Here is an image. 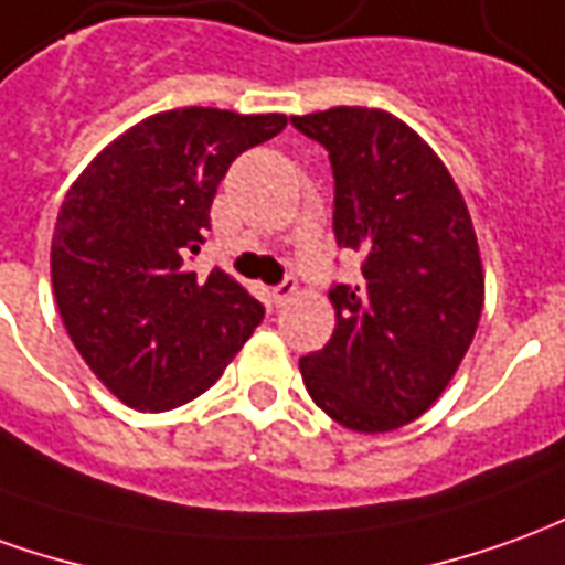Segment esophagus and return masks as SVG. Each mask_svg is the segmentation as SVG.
<instances>
[{"instance_id":"obj_1","label":"esophagus","mask_w":565,"mask_h":565,"mask_svg":"<svg viewBox=\"0 0 565 565\" xmlns=\"http://www.w3.org/2000/svg\"><path fill=\"white\" fill-rule=\"evenodd\" d=\"M294 296H296V281H294V278H287V281H281L278 287H275V290H271V302H275V306L281 309V306H287V302H290Z\"/></svg>"}]
</instances>
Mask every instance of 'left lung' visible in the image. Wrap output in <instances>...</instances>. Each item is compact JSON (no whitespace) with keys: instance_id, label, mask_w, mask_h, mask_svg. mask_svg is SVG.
Instances as JSON below:
<instances>
[{"instance_id":"left-lung-1","label":"left lung","mask_w":565,"mask_h":565,"mask_svg":"<svg viewBox=\"0 0 565 565\" xmlns=\"http://www.w3.org/2000/svg\"><path fill=\"white\" fill-rule=\"evenodd\" d=\"M290 121L330 152L337 242L364 254L361 281L330 290L337 330L299 373L351 431L404 428L456 376L483 311L468 204L431 146L385 109L333 106Z\"/></svg>"}]
</instances>
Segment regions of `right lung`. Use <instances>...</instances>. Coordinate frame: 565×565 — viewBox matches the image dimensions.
Wrapping results in <instances>:
<instances>
[{
    "mask_svg": "<svg viewBox=\"0 0 565 565\" xmlns=\"http://www.w3.org/2000/svg\"><path fill=\"white\" fill-rule=\"evenodd\" d=\"M284 128L281 113L164 109L100 149L66 192L51 287L82 361L121 404L164 413L199 397L263 321L232 275H195L189 256L228 164Z\"/></svg>",
    "mask_w": 565,
    "mask_h": 565,
    "instance_id": "right-lung-1",
    "label": "right lung"
}]
</instances>
